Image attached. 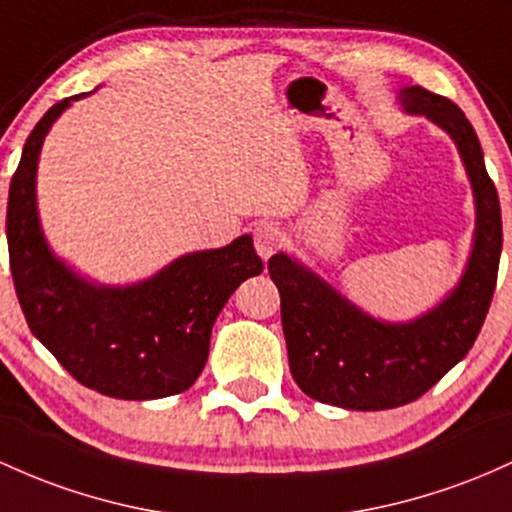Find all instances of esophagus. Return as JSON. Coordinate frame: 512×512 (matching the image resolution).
I'll return each instance as SVG.
<instances>
[{
    "label": "esophagus",
    "instance_id": "obj_1",
    "mask_svg": "<svg viewBox=\"0 0 512 512\" xmlns=\"http://www.w3.org/2000/svg\"><path fill=\"white\" fill-rule=\"evenodd\" d=\"M284 245V233L282 228L274 226V223H262L260 228L255 230V247H257V255L262 260H269L279 247Z\"/></svg>",
    "mask_w": 512,
    "mask_h": 512
}]
</instances>
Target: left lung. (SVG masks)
Wrapping results in <instances>:
<instances>
[{"instance_id":"left-lung-1","label":"left lung","mask_w":512,"mask_h":512,"mask_svg":"<svg viewBox=\"0 0 512 512\" xmlns=\"http://www.w3.org/2000/svg\"><path fill=\"white\" fill-rule=\"evenodd\" d=\"M396 101L454 140L471 182L476 226L457 286L423 316L391 323L369 316L296 257H269L294 381L313 401L347 411L406 406L462 362L484 325L501 262V204L464 111L418 84L403 87Z\"/></svg>"}]
</instances>
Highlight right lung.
I'll list each match as a JSON object with an SVG mask.
<instances>
[{
	"instance_id": "add662e5",
	"label": "right lung",
	"mask_w": 512,
	"mask_h": 512,
	"mask_svg": "<svg viewBox=\"0 0 512 512\" xmlns=\"http://www.w3.org/2000/svg\"><path fill=\"white\" fill-rule=\"evenodd\" d=\"M82 97L50 106L11 177L7 240L16 296L31 333L87 389L123 401L174 396L199 379L218 313L245 279L262 272V260L250 235H240L126 286L92 282L60 260L38 218V157L50 126Z\"/></svg>"
}]
</instances>
